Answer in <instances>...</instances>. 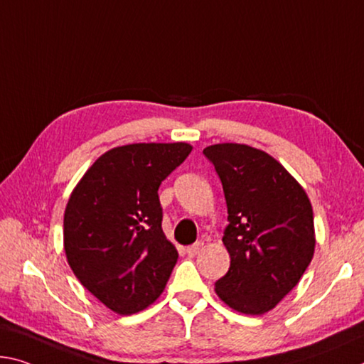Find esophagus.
I'll return each instance as SVG.
<instances>
[{"label": "esophagus", "mask_w": 364, "mask_h": 364, "mask_svg": "<svg viewBox=\"0 0 364 364\" xmlns=\"http://www.w3.org/2000/svg\"><path fill=\"white\" fill-rule=\"evenodd\" d=\"M203 246H204L203 241H198V243L188 246V247H186V252H188L189 256H194V255H198V251H199Z\"/></svg>", "instance_id": "1"}]
</instances>
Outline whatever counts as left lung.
I'll return each instance as SVG.
<instances>
[{
	"instance_id": "left-lung-1",
	"label": "left lung",
	"mask_w": 364,
	"mask_h": 364,
	"mask_svg": "<svg viewBox=\"0 0 364 364\" xmlns=\"http://www.w3.org/2000/svg\"><path fill=\"white\" fill-rule=\"evenodd\" d=\"M204 155L228 210L222 241L232 261L215 291L240 313L264 314L296 287L313 259V207L295 178L259 149L215 144Z\"/></svg>"
}]
</instances>
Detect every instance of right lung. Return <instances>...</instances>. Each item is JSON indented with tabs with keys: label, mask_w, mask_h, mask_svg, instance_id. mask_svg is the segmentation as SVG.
<instances>
[{
	"label": "right lung",
	"mask_w": 364,
	"mask_h": 364,
	"mask_svg": "<svg viewBox=\"0 0 364 364\" xmlns=\"http://www.w3.org/2000/svg\"><path fill=\"white\" fill-rule=\"evenodd\" d=\"M191 149L184 142L114 147L95 160L68 200V262L114 313L147 308L170 279L178 251L161 230L159 188Z\"/></svg>",
	"instance_id": "obj_1"
}]
</instances>
